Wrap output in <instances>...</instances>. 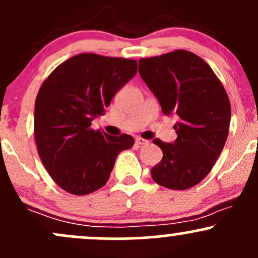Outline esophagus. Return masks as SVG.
I'll return each instance as SVG.
<instances>
[{"mask_svg":"<svg viewBox=\"0 0 258 258\" xmlns=\"http://www.w3.org/2000/svg\"><path fill=\"white\" fill-rule=\"evenodd\" d=\"M136 143H137V145H140V146H147L148 143H150V141L145 140V138H142V137H137L136 138Z\"/></svg>","mask_w":258,"mask_h":258,"instance_id":"34e87169","label":"esophagus"}]
</instances>
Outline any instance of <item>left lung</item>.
Masks as SVG:
<instances>
[{
  "instance_id": "obj_1",
  "label": "left lung",
  "mask_w": 258,
  "mask_h": 258,
  "mask_svg": "<svg viewBox=\"0 0 258 258\" xmlns=\"http://www.w3.org/2000/svg\"><path fill=\"white\" fill-rule=\"evenodd\" d=\"M138 72L163 113L179 117L174 143L153 140L163 158L152 178L173 190L191 188L210 173L229 135L231 106L224 85L207 61L184 49L140 59Z\"/></svg>"
}]
</instances>
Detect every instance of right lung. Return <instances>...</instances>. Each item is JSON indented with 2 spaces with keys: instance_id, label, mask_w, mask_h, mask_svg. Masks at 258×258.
<instances>
[{
  "instance_id": "add662e5",
  "label": "right lung",
  "mask_w": 258,
  "mask_h": 258,
  "mask_svg": "<svg viewBox=\"0 0 258 258\" xmlns=\"http://www.w3.org/2000/svg\"><path fill=\"white\" fill-rule=\"evenodd\" d=\"M137 61L94 53L72 56L43 81L34 108L38 154L61 189L86 195L106 184L121 151L134 146L130 135L110 136L91 128L113 95L136 75Z\"/></svg>"
}]
</instances>
